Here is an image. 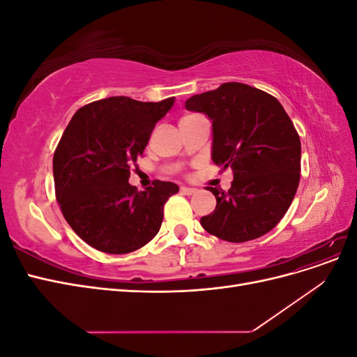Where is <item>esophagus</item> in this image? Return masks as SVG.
<instances>
[{"label":"esophagus","instance_id":"esophagus-1","mask_svg":"<svg viewBox=\"0 0 357 357\" xmlns=\"http://www.w3.org/2000/svg\"><path fill=\"white\" fill-rule=\"evenodd\" d=\"M180 192L183 193V195H193V193L197 192V189L188 188V186H181V188H180Z\"/></svg>","mask_w":357,"mask_h":357}]
</instances>
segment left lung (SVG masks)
<instances>
[{"label":"left lung","mask_w":357,"mask_h":357,"mask_svg":"<svg viewBox=\"0 0 357 357\" xmlns=\"http://www.w3.org/2000/svg\"><path fill=\"white\" fill-rule=\"evenodd\" d=\"M186 109L213 121V160L231 168L226 192L207 188L215 210L201 218L208 234L229 243L256 240L283 219L301 177V139L275 96L238 82L193 95Z\"/></svg>","instance_id":"1"}]
</instances>
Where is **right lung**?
I'll return each mask as SVG.
<instances>
[{
  "label": "right lung",
  "instance_id": "obj_1",
  "mask_svg": "<svg viewBox=\"0 0 357 357\" xmlns=\"http://www.w3.org/2000/svg\"><path fill=\"white\" fill-rule=\"evenodd\" d=\"M172 104L112 96L80 107L63 131L53 155L56 199L73 231L96 250L131 253L159 232L178 186L155 180L138 192L128 180Z\"/></svg>",
  "mask_w": 357,
  "mask_h": 357
}]
</instances>
